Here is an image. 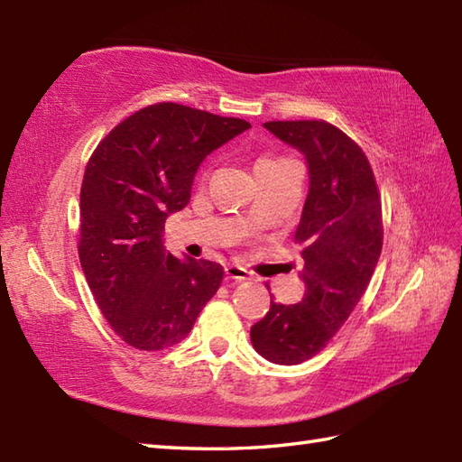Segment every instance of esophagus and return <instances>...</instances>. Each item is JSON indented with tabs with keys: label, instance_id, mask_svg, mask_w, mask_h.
I'll return each mask as SVG.
<instances>
[{
	"label": "esophagus",
	"instance_id": "esophagus-1",
	"mask_svg": "<svg viewBox=\"0 0 462 462\" xmlns=\"http://www.w3.org/2000/svg\"><path fill=\"white\" fill-rule=\"evenodd\" d=\"M226 278L242 282V280H248L250 278V272L246 268L238 266V263H228V266H226Z\"/></svg>",
	"mask_w": 462,
	"mask_h": 462
}]
</instances>
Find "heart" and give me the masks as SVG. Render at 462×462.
<instances>
[{
	"label": "heart",
	"instance_id": "obj_1",
	"mask_svg": "<svg viewBox=\"0 0 462 462\" xmlns=\"http://www.w3.org/2000/svg\"><path fill=\"white\" fill-rule=\"evenodd\" d=\"M283 159H270V156H262V159H258L256 166H262V164H272V162H282Z\"/></svg>",
	"mask_w": 462,
	"mask_h": 462
}]
</instances>
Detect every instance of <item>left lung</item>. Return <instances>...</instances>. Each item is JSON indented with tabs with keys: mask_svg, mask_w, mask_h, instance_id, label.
<instances>
[{
	"mask_svg": "<svg viewBox=\"0 0 462 462\" xmlns=\"http://www.w3.org/2000/svg\"><path fill=\"white\" fill-rule=\"evenodd\" d=\"M263 126L306 156L310 192L296 230L301 244L300 303H270L250 329L252 346L278 365H298L328 346L375 272L383 246L381 196L365 152L326 121Z\"/></svg>",
	"mask_w": 462,
	"mask_h": 462,
	"instance_id": "left-lung-1",
	"label": "left lung"
}]
</instances>
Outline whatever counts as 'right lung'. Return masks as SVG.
Wrapping results in <instances>:
<instances>
[{
    "instance_id": "1",
    "label": "right lung",
    "mask_w": 462,
    "mask_h": 462,
    "mask_svg": "<svg viewBox=\"0 0 462 462\" xmlns=\"http://www.w3.org/2000/svg\"><path fill=\"white\" fill-rule=\"evenodd\" d=\"M250 126L234 116L156 103L116 125L87 162L81 268L97 306L129 346H176L218 291L220 263L172 256L162 230L166 218L190 202L206 156Z\"/></svg>"
}]
</instances>
